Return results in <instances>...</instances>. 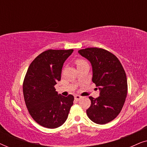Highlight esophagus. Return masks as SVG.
Listing matches in <instances>:
<instances>
[{
    "label": "esophagus",
    "mask_w": 147,
    "mask_h": 147,
    "mask_svg": "<svg viewBox=\"0 0 147 147\" xmlns=\"http://www.w3.org/2000/svg\"><path fill=\"white\" fill-rule=\"evenodd\" d=\"M75 100H77V101H78V100H80V98H81V96H79V95H76L75 96Z\"/></svg>",
    "instance_id": "esophagus-1"
}]
</instances>
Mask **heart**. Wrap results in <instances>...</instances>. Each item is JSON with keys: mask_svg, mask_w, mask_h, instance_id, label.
<instances>
[{"mask_svg": "<svg viewBox=\"0 0 147 147\" xmlns=\"http://www.w3.org/2000/svg\"><path fill=\"white\" fill-rule=\"evenodd\" d=\"M83 62H85V61H84L83 60H77V61H76V63H77V65H80V64H81L82 63H83Z\"/></svg>", "mask_w": 147, "mask_h": 147, "instance_id": "1", "label": "heart"}]
</instances>
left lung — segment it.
<instances>
[{
    "label": "left lung",
    "mask_w": 147,
    "mask_h": 147,
    "mask_svg": "<svg viewBox=\"0 0 147 147\" xmlns=\"http://www.w3.org/2000/svg\"><path fill=\"white\" fill-rule=\"evenodd\" d=\"M91 63L92 82L98 87L100 96H90L91 105L86 110L88 118L98 124L116 118L127 95V79L121 63L114 54L101 48L91 47L78 51Z\"/></svg>",
    "instance_id": "8db88e82"
}]
</instances>
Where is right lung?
<instances>
[{"label":"right lung","mask_w":147,"mask_h":147,"mask_svg":"<svg viewBox=\"0 0 147 147\" xmlns=\"http://www.w3.org/2000/svg\"><path fill=\"white\" fill-rule=\"evenodd\" d=\"M73 49H49L30 64L24 79V99L30 115L43 127L56 128L67 120L74 96L58 94L55 86L61 80V70Z\"/></svg>","instance_id":"right-lung-1"}]
</instances>
